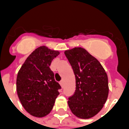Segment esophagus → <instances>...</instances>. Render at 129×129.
<instances>
[{"instance_id": "1", "label": "esophagus", "mask_w": 129, "mask_h": 129, "mask_svg": "<svg viewBox=\"0 0 129 129\" xmlns=\"http://www.w3.org/2000/svg\"><path fill=\"white\" fill-rule=\"evenodd\" d=\"M59 84H60V85H61V86L63 88V84H64V82H63V80H61V81L59 82Z\"/></svg>"}]
</instances>
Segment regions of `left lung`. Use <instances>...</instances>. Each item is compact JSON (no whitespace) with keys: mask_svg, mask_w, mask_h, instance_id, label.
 I'll use <instances>...</instances> for the list:
<instances>
[{"mask_svg":"<svg viewBox=\"0 0 129 129\" xmlns=\"http://www.w3.org/2000/svg\"><path fill=\"white\" fill-rule=\"evenodd\" d=\"M65 55L75 75L76 90L68 98L69 108L75 115L88 119L103 108L108 95L107 74L99 61L85 49L75 48Z\"/></svg>","mask_w":129,"mask_h":129,"instance_id":"1","label":"left lung"}]
</instances>
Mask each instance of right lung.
I'll list each match as a JSON object with an SVG mask.
<instances>
[{"mask_svg":"<svg viewBox=\"0 0 129 129\" xmlns=\"http://www.w3.org/2000/svg\"><path fill=\"white\" fill-rule=\"evenodd\" d=\"M59 54L45 46L37 48L24 62L16 78V91L21 104L27 113L42 117L50 113L59 90L50 70L51 62Z\"/></svg>","mask_w":129,"mask_h":129,"instance_id":"right-lung-1","label":"right lung"}]
</instances>
